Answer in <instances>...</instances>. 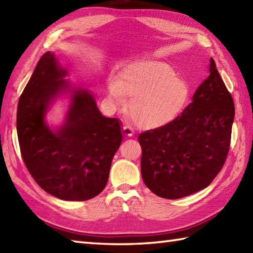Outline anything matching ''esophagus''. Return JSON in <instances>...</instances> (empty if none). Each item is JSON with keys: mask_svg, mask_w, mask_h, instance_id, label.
Returning a JSON list of instances; mask_svg holds the SVG:
<instances>
[{"mask_svg": "<svg viewBox=\"0 0 253 253\" xmlns=\"http://www.w3.org/2000/svg\"><path fill=\"white\" fill-rule=\"evenodd\" d=\"M123 133H124V135H125L126 137H131V136H133V130L131 129L130 127L124 126V127H123Z\"/></svg>", "mask_w": 253, "mask_h": 253, "instance_id": "1", "label": "esophagus"}]
</instances>
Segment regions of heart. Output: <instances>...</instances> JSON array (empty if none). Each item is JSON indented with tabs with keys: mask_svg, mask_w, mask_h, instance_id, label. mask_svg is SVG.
<instances>
[{
	"mask_svg": "<svg viewBox=\"0 0 253 253\" xmlns=\"http://www.w3.org/2000/svg\"><path fill=\"white\" fill-rule=\"evenodd\" d=\"M109 99L123 106L130 99L129 114L135 125L158 129L178 117L190 100V87L169 64L137 63L107 85Z\"/></svg>",
	"mask_w": 253,
	"mask_h": 253,
	"instance_id": "b5f03b06",
	"label": "heart"
}]
</instances>
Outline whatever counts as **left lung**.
I'll return each instance as SVG.
<instances>
[{
    "instance_id": "8db88e82",
    "label": "left lung",
    "mask_w": 253,
    "mask_h": 253,
    "mask_svg": "<svg viewBox=\"0 0 253 253\" xmlns=\"http://www.w3.org/2000/svg\"><path fill=\"white\" fill-rule=\"evenodd\" d=\"M209 73L178 117L139 135L143 182L161 198L179 199L204 189L227 158L234 101L212 57Z\"/></svg>"
}]
</instances>
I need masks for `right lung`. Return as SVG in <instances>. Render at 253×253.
I'll list each match as a JSON object with an SVG mask.
<instances>
[{
  "mask_svg": "<svg viewBox=\"0 0 253 253\" xmlns=\"http://www.w3.org/2000/svg\"><path fill=\"white\" fill-rule=\"evenodd\" d=\"M68 72L54 53L41 56L17 107L21 157L42 189L66 201H84L104 189L112 160L123 140L117 118L102 115L87 88L65 79ZM70 96L60 126L45 116L56 99Z\"/></svg>",
  "mask_w": 253,
  "mask_h": 253,
  "instance_id": "add662e5",
  "label": "right lung"
}]
</instances>
